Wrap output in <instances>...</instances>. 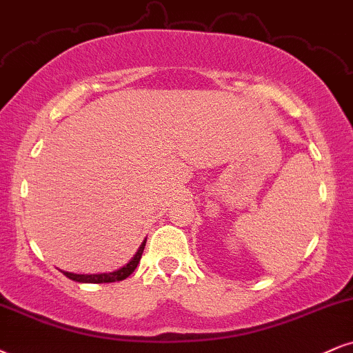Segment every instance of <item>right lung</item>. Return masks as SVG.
I'll return each instance as SVG.
<instances>
[{
  "label": "right lung",
  "mask_w": 353,
  "mask_h": 353,
  "mask_svg": "<svg viewBox=\"0 0 353 353\" xmlns=\"http://www.w3.org/2000/svg\"><path fill=\"white\" fill-rule=\"evenodd\" d=\"M145 249V241L141 247H139V250L136 252V255L132 256V260L125 265V267L116 270V272H111V273H101V275H75V273H68V272H63V275L67 278H70L73 281H78V283H112V281H123L128 278L129 275H132L134 270L137 268L139 262H141V256H142V252Z\"/></svg>",
  "instance_id": "obj_1"
}]
</instances>
